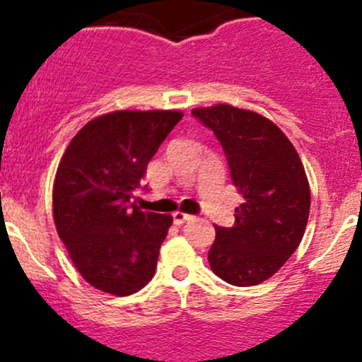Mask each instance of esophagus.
<instances>
[{
  "instance_id": "34e87169",
  "label": "esophagus",
  "mask_w": 362,
  "mask_h": 362,
  "mask_svg": "<svg viewBox=\"0 0 362 362\" xmlns=\"http://www.w3.org/2000/svg\"><path fill=\"white\" fill-rule=\"evenodd\" d=\"M191 218H192V215L182 214V211H175V214H173V222H175V224H177V226L184 224V222L191 221Z\"/></svg>"
}]
</instances>
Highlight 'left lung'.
<instances>
[{
  "label": "left lung",
  "mask_w": 362,
  "mask_h": 362,
  "mask_svg": "<svg viewBox=\"0 0 362 362\" xmlns=\"http://www.w3.org/2000/svg\"><path fill=\"white\" fill-rule=\"evenodd\" d=\"M192 115L221 141L233 184L243 196L235 226H215L210 268L231 286H257L286 264L305 235V168L289 138L259 113L222 103L194 108Z\"/></svg>",
  "instance_id": "8db88e82"
}]
</instances>
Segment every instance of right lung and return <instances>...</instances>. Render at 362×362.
<instances>
[{
	"mask_svg": "<svg viewBox=\"0 0 362 362\" xmlns=\"http://www.w3.org/2000/svg\"><path fill=\"white\" fill-rule=\"evenodd\" d=\"M184 113L119 110L87 122L69 141L56 173L54 222L73 264L93 287L129 296L156 273L171 215L141 211L148 160Z\"/></svg>",
	"mask_w": 362,
	"mask_h": 362,
	"instance_id": "obj_1",
	"label": "right lung"
}]
</instances>
